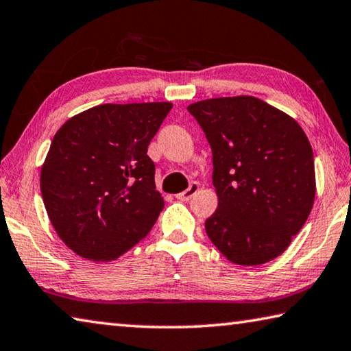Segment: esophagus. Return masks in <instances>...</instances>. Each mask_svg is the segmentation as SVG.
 Segmentation results:
<instances>
[{
  "mask_svg": "<svg viewBox=\"0 0 351 351\" xmlns=\"http://www.w3.org/2000/svg\"><path fill=\"white\" fill-rule=\"evenodd\" d=\"M199 190V186H198V182H192L189 186V189L187 190H184V192H181V193H178L176 195V198L180 199V201H189V199H192V197L195 193H197Z\"/></svg>",
  "mask_w": 351,
  "mask_h": 351,
  "instance_id": "1",
  "label": "esophagus"
}]
</instances>
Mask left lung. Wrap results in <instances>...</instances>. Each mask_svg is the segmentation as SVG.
I'll return each mask as SVG.
<instances>
[{
    "instance_id": "1",
    "label": "left lung",
    "mask_w": 351,
    "mask_h": 351,
    "mask_svg": "<svg viewBox=\"0 0 351 351\" xmlns=\"http://www.w3.org/2000/svg\"><path fill=\"white\" fill-rule=\"evenodd\" d=\"M212 148L218 209L206 232L226 258L255 266L287 251L316 197L310 141L287 112L252 96L187 106Z\"/></svg>"
}]
</instances>
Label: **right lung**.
Returning a JSON list of instances; mask_svg holds the SVG:
<instances>
[{
	"mask_svg": "<svg viewBox=\"0 0 351 351\" xmlns=\"http://www.w3.org/2000/svg\"><path fill=\"white\" fill-rule=\"evenodd\" d=\"M170 102L105 104L68 119L40 175L47 217L64 245L111 261L144 239L164 209L147 150Z\"/></svg>",
	"mask_w": 351,
	"mask_h": 351,
	"instance_id": "add662e5",
	"label": "right lung"
}]
</instances>
